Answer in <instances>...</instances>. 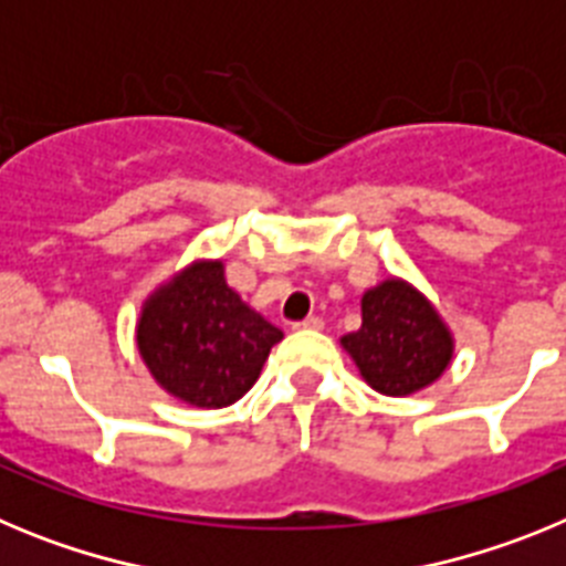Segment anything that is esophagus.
<instances>
[{
    "mask_svg": "<svg viewBox=\"0 0 566 566\" xmlns=\"http://www.w3.org/2000/svg\"><path fill=\"white\" fill-rule=\"evenodd\" d=\"M294 328H303V332H319V328H323V319L319 317H306L303 319V323H297V326Z\"/></svg>",
    "mask_w": 566,
    "mask_h": 566,
    "instance_id": "1",
    "label": "esophagus"
}]
</instances>
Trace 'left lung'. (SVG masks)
<instances>
[{"mask_svg": "<svg viewBox=\"0 0 566 566\" xmlns=\"http://www.w3.org/2000/svg\"><path fill=\"white\" fill-rule=\"evenodd\" d=\"M339 343L365 382L385 397L422 391L453 359V337L431 300L399 277L363 294V326Z\"/></svg>", "mask_w": 566, "mask_h": 566, "instance_id": "8db88e82", "label": "left lung"}]
</instances>
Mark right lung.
Instances as JSON below:
<instances>
[{
    "label": "right lung",
    "mask_w": 566,
    "mask_h": 566,
    "mask_svg": "<svg viewBox=\"0 0 566 566\" xmlns=\"http://www.w3.org/2000/svg\"><path fill=\"white\" fill-rule=\"evenodd\" d=\"M135 339L164 391L195 408H227L252 388L283 332L227 286L221 260H195L149 294Z\"/></svg>",
    "instance_id": "1"
}]
</instances>
